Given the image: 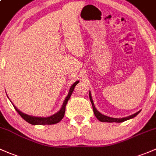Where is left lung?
<instances>
[{
    "label": "left lung",
    "mask_w": 156,
    "mask_h": 156,
    "mask_svg": "<svg viewBox=\"0 0 156 156\" xmlns=\"http://www.w3.org/2000/svg\"><path fill=\"white\" fill-rule=\"evenodd\" d=\"M89 98H90V101H91V104H92L93 111H94V115H95L96 118H97L99 121L104 122H122L126 121V120L131 119L134 118V117H135L136 115H137V114L140 112V111H138L134 114H132V115H129V116L124 117V118H121V119L112 118V117H109V116H107V115H103V114L101 113L100 112L98 111V110L96 109V107H94V102H93L92 98H91V92H89Z\"/></svg>",
    "instance_id": "left-lung-1"
}]
</instances>
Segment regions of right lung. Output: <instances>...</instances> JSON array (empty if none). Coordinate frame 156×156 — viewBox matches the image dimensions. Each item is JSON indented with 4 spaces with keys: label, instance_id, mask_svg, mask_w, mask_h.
<instances>
[{
    "label": "right lung",
    "instance_id": "right-lung-1",
    "mask_svg": "<svg viewBox=\"0 0 156 156\" xmlns=\"http://www.w3.org/2000/svg\"><path fill=\"white\" fill-rule=\"evenodd\" d=\"M80 81H76L73 83V85L71 86V87L70 88V90H69V92L67 94V96L66 97V98L65 99L64 101L63 104H62V107L61 108V110H59L58 112H57L56 113L53 114V115H50V116L48 117H38V116H33V115H28V114H25L22 112H21L20 110H19L15 106L13 105L14 108L15 110H16L17 113H18L19 115L22 116V118L23 119H25L27 122L30 123L31 125H53V124H56V123L59 122L61 120L63 119L64 115H65V107H66L67 103L68 101V100L70 99V96H71L72 93H73V89H74L75 86L77 85V83H79Z\"/></svg>",
    "mask_w": 156,
    "mask_h": 156
}]
</instances>
